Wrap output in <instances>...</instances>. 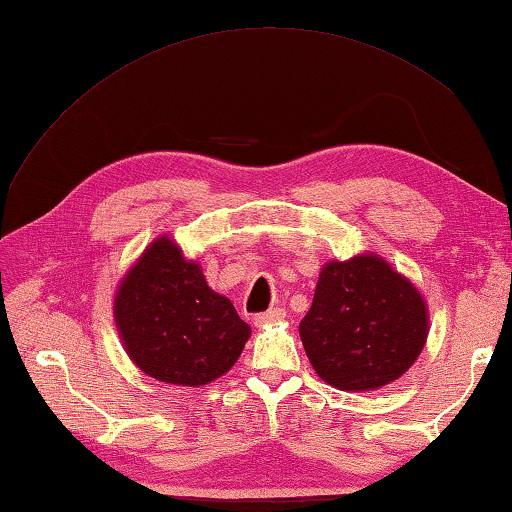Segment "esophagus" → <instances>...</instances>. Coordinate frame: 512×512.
Masks as SVG:
<instances>
[{
  "mask_svg": "<svg viewBox=\"0 0 512 512\" xmlns=\"http://www.w3.org/2000/svg\"><path fill=\"white\" fill-rule=\"evenodd\" d=\"M286 317V310L284 308H273L268 312H262L257 314V317L253 319V323L257 325V328H264V325H270V323H277Z\"/></svg>",
  "mask_w": 512,
  "mask_h": 512,
  "instance_id": "obj_1",
  "label": "esophagus"
}]
</instances>
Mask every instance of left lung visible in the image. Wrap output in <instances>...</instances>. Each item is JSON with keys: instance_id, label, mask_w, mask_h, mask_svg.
Wrapping results in <instances>:
<instances>
[{"instance_id": "1", "label": "left lung", "mask_w": 512, "mask_h": 512, "mask_svg": "<svg viewBox=\"0 0 512 512\" xmlns=\"http://www.w3.org/2000/svg\"><path fill=\"white\" fill-rule=\"evenodd\" d=\"M299 334L325 383L343 391L378 389L420 356L429 334L427 303L383 257L328 262Z\"/></svg>"}]
</instances>
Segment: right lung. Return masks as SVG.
I'll return each mask as SVG.
<instances>
[{"mask_svg": "<svg viewBox=\"0 0 512 512\" xmlns=\"http://www.w3.org/2000/svg\"><path fill=\"white\" fill-rule=\"evenodd\" d=\"M114 319L136 367L184 387L226 374L250 336L233 303L209 288L200 266L167 235L151 242L123 277Z\"/></svg>", "mask_w": 512, "mask_h": 512, "instance_id": "obj_1", "label": "right lung"}]
</instances>
